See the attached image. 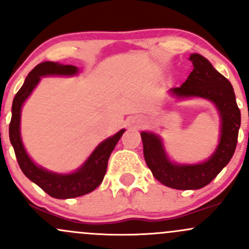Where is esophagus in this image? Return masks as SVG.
<instances>
[{
  "label": "esophagus",
  "mask_w": 249,
  "mask_h": 249,
  "mask_svg": "<svg viewBox=\"0 0 249 249\" xmlns=\"http://www.w3.org/2000/svg\"><path fill=\"white\" fill-rule=\"evenodd\" d=\"M140 123H141V120L138 119V118H132V119L130 120L129 125L130 126H138V124H140Z\"/></svg>",
  "instance_id": "1"
}]
</instances>
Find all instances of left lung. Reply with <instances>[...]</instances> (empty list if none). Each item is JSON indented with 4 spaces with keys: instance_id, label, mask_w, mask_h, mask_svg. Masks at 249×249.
<instances>
[{
    "instance_id": "1",
    "label": "left lung",
    "mask_w": 249,
    "mask_h": 249,
    "mask_svg": "<svg viewBox=\"0 0 249 249\" xmlns=\"http://www.w3.org/2000/svg\"><path fill=\"white\" fill-rule=\"evenodd\" d=\"M188 59L193 64L192 72L180 87L169 91L177 99L200 98L214 105L221 120L216 150L200 163H177L169 159L158 133L141 132L149 169L161 184L175 190H199L210 184L234 155L241 125V113L229 81L201 54L192 53Z\"/></svg>"
}]
</instances>
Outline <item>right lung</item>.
I'll return each mask as SVG.
<instances>
[{
	"label": "right lung",
	"mask_w": 249,
	"mask_h": 249,
	"mask_svg": "<svg viewBox=\"0 0 249 249\" xmlns=\"http://www.w3.org/2000/svg\"><path fill=\"white\" fill-rule=\"evenodd\" d=\"M78 74V68L75 65L61 64L56 62H43L38 64L26 77L22 87L18 91L13 100L12 120L9 124V140L14 148L15 156L23 174L45 191L49 196L57 199H69L85 196L95 190L103 182L107 169L109 155L120 140L124 129L116 135L103 141L93 153L88 156L85 163L75 172L54 173L38 166L26 151L21 140L20 122L21 108L28 96L36 87L41 77L45 76H74Z\"/></svg>",
	"instance_id": "add662e5"
}]
</instances>
